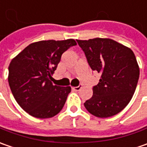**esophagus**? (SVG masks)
Wrapping results in <instances>:
<instances>
[{
	"mask_svg": "<svg viewBox=\"0 0 147 147\" xmlns=\"http://www.w3.org/2000/svg\"><path fill=\"white\" fill-rule=\"evenodd\" d=\"M81 88H82V85H79V86H78V87H74V88H72V89H73V91L78 92V91H79Z\"/></svg>",
	"mask_w": 147,
	"mask_h": 147,
	"instance_id": "34e87169",
	"label": "esophagus"
}]
</instances>
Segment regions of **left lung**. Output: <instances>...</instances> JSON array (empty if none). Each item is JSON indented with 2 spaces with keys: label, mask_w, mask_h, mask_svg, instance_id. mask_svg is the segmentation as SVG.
Returning <instances> with one entry per match:
<instances>
[{
  "label": "left lung",
  "mask_w": 147,
  "mask_h": 147,
  "mask_svg": "<svg viewBox=\"0 0 147 147\" xmlns=\"http://www.w3.org/2000/svg\"><path fill=\"white\" fill-rule=\"evenodd\" d=\"M88 65L100 74L93 95L84 103L88 111L99 118L115 115L133 97L139 78V66L130 48L110 38L77 40Z\"/></svg>",
  "instance_id": "left-lung-1"
}]
</instances>
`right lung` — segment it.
<instances>
[{"instance_id": "add662e5", "label": "right lung", "mask_w": 147, "mask_h": 147, "mask_svg": "<svg viewBox=\"0 0 147 147\" xmlns=\"http://www.w3.org/2000/svg\"><path fill=\"white\" fill-rule=\"evenodd\" d=\"M75 45L74 39L31 43L9 63L10 90L17 103L30 115L51 118L64 107L71 88L53 85L51 76L62 54Z\"/></svg>"}]
</instances>
